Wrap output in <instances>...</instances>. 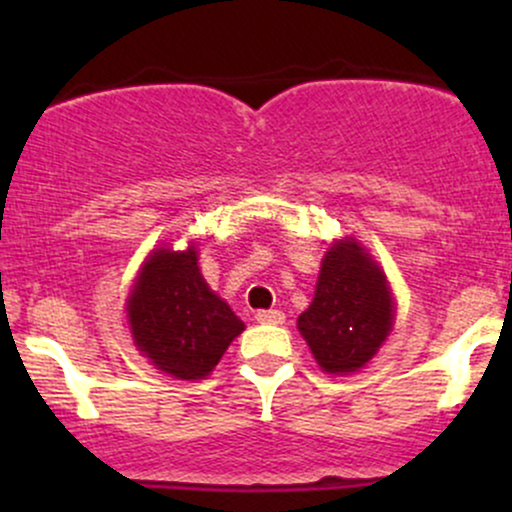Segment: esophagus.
<instances>
[{
    "label": "esophagus",
    "instance_id": "esophagus-1",
    "mask_svg": "<svg viewBox=\"0 0 512 512\" xmlns=\"http://www.w3.org/2000/svg\"><path fill=\"white\" fill-rule=\"evenodd\" d=\"M257 322H264V325H281L284 322V313L281 310H257Z\"/></svg>",
    "mask_w": 512,
    "mask_h": 512
}]
</instances>
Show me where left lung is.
I'll return each instance as SVG.
<instances>
[{"instance_id":"1","label":"left lung","mask_w":512,"mask_h":512,"mask_svg":"<svg viewBox=\"0 0 512 512\" xmlns=\"http://www.w3.org/2000/svg\"><path fill=\"white\" fill-rule=\"evenodd\" d=\"M298 330L327 373L363 368L390 334L387 281L354 240H339L327 250L315 298L298 317Z\"/></svg>"}]
</instances>
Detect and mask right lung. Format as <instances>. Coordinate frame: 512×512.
<instances>
[{
	"label": "right lung",
	"instance_id": "right-lung-1",
	"mask_svg": "<svg viewBox=\"0 0 512 512\" xmlns=\"http://www.w3.org/2000/svg\"><path fill=\"white\" fill-rule=\"evenodd\" d=\"M127 317L139 351L158 370L180 380L209 375L228 344L245 330L202 279L195 248L149 255L129 293Z\"/></svg>",
	"mask_w": 512,
	"mask_h": 512
}]
</instances>
